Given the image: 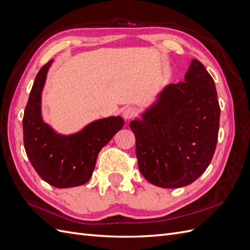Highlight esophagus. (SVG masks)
I'll use <instances>...</instances> for the list:
<instances>
[{
  "instance_id": "obj_1",
  "label": "esophagus",
  "mask_w": 250,
  "mask_h": 250,
  "mask_svg": "<svg viewBox=\"0 0 250 250\" xmlns=\"http://www.w3.org/2000/svg\"><path fill=\"white\" fill-rule=\"evenodd\" d=\"M135 115H137V110H135V108L132 106H127L123 109V117L126 120L132 119Z\"/></svg>"
}]
</instances>
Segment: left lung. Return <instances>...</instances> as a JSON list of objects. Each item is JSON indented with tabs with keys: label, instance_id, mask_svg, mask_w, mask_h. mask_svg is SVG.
Returning <instances> with one entry per match:
<instances>
[{
	"label": "left lung",
	"instance_id": "1",
	"mask_svg": "<svg viewBox=\"0 0 250 250\" xmlns=\"http://www.w3.org/2000/svg\"><path fill=\"white\" fill-rule=\"evenodd\" d=\"M142 117L129 126L149 183L181 188L206 171L216 150L220 106L214 79L200 62L194 59L185 81L166 86Z\"/></svg>",
	"mask_w": 250,
	"mask_h": 250
}]
</instances>
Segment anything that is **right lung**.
<instances>
[{
    "mask_svg": "<svg viewBox=\"0 0 250 250\" xmlns=\"http://www.w3.org/2000/svg\"><path fill=\"white\" fill-rule=\"evenodd\" d=\"M53 60L37 73L22 118L24 146L30 163L49 185L63 188L84 185L92 176L102 147L124 125L121 117L88 124L71 135L56 133L42 119V92Z\"/></svg>",
    "mask_w": 250,
    "mask_h": 250,
    "instance_id": "add662e5",
    "label": "right lung"
}]
</instances>
